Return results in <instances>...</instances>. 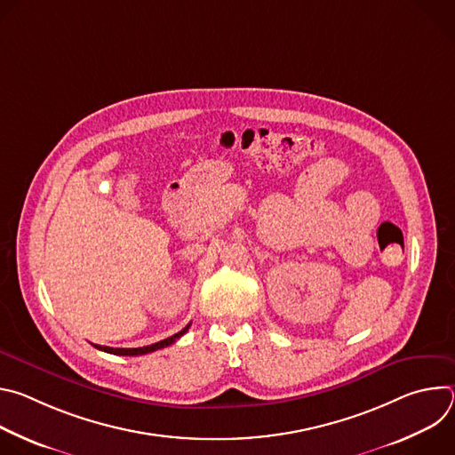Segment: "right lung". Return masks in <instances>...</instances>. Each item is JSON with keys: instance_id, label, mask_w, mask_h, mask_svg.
I'll use <instances>...</instances> for the list:
<instances>
[{"instance_id": "add662e5", "label": "right lung", "mask_w": 455, "mask_h": 455, "mask_svg": "<svg viewBox=\"0 0 455 455\" xmlns=\"http://www.w3.org/2000/svg\"><path fill=\"white\" fill-rule=\"evenodd\" d=\"M188 328H190V323H187V326H185L181 331H178L176 335H172V337H169V339H165V340H160V342H156V344L144 346V347L124 349V347H108V346H97V344H95V347H97V349H100V351H104V353H111V355H118V356H139V355L153 353V351H156V349H162V347H167V346L174 344L180 337H183V335L187 333V330H188Z\"/></svg>"}]
</instances>
